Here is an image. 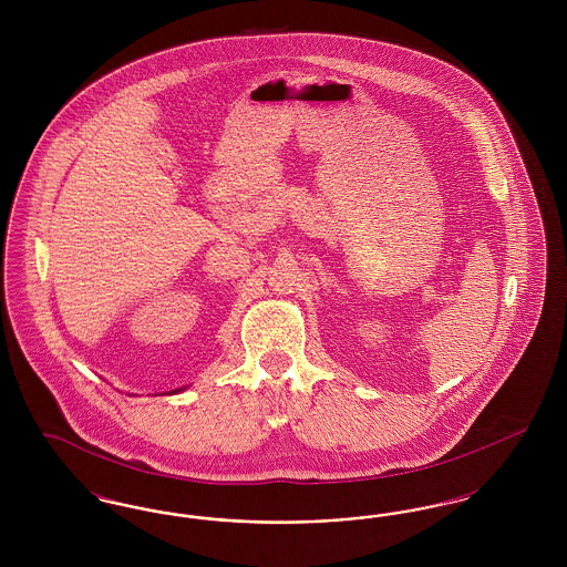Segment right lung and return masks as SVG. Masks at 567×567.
<instances>
[{"label":"right lung","mask_w":567,"mask_h":567,"mask_svg":"<svg viewBox=\"0 0 567 567\" xmlns=\"http://www.w3.org/2000/svg\"><path fill=\"white\" fill-rule=\"evenodd\" d=\"M187 389V384L185 386H181V389H174V391H169V393H163V395H174V393H183ZM162 395V393H159Z\"/></svg>","instance_id":"right-lung-1"}]
</instances>
